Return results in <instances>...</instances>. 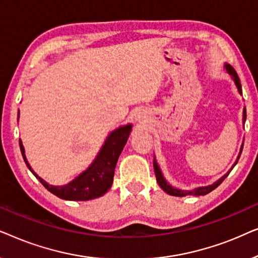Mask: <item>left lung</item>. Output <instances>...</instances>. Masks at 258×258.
<instances>
[{
	"mask_svg": "<svg viewBox=\"0 0 258 258\" xmlns=\"http://www.w3.org/2000/svg\"><path fill=\"white\" fill-rule=\"evenodd\" d=\"M225 68H227L228 73L230 74V75H232V77H234V81L236 83V86H237L238 88V91L239 94H242V86H241V82H239V79L237 76V73L235 72V69L232 68V67L230 64H225ZM246 118V112H245V109H244V114H243V119L245 121ZM243 148V147H242ZM239 156H241V154H239ZM238 156V158H239ZM237 158V161H238ZM237 163V162H236ZM235 163V164H236ZM154 170H155V175H156V179H157V183L158 185L161 186L162 189L164 190L165 192L169 194V195L171 196H178V197H183V196H188V195H196V196H200V195H206V194H209L210 191H213L214 189H216L218 185L221 184L222 182L224 181V178L227 177V176L229 175V172L227 175H224L223 177L218 179L217 182H215L213 185H208V186H203V188H197V189H194L191 190V191H188V190H178V189H174L172 188L171 185H169L167 182H165V179L163 178V176H162V172L160 170V168H158V165L156 163V161H154Z\"/></svg>",
	"mask_w": 258,
	"mask_h": 258,
	"instance_id": "8db88e82",
	"label": "left lung"
}]
</instances>
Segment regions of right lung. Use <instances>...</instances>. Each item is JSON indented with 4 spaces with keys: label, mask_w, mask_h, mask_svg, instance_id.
Returning a JSON list of instances; mask_svg holds the SVG:
<instances>
[{
    "label": "right lung",
    "mask_w": 258,
    "mask_h": 258,
    "mask_svg": "<svg viewBox=\"0 0 258 258\" xmlns=\"http://www.w3.org/2000/svg\"><path fill=\"white\" fill-rule=\"evenodd\" d=\"M130 130H132V125L129 124L125 126H121V128L112 132L109 135L107 141H105L101 153L98 154V156L94 161V163L88 168V170L84 171L83 174H81L79 177L74 179L73 182H70L69 184L63 186L50 185L47 182H44L41 177H38L26 160L24 148L21 140L20 148L27 167L36 176V178H38V181L44 185V188L48 191H50L55 196L63 200L88 201L104 195L111 186L112 179H114L116 163H117L119 155L122 153L123 147L125 146L126 141H128Z\"/></svg>",
    "instance_id": "1"
}]
</instances>
